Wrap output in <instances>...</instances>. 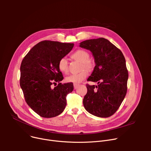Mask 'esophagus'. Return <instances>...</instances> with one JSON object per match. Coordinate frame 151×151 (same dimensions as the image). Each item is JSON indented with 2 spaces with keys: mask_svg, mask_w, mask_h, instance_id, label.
<instances>
[{
  "mask_svg": "<svg viewBox=\"0 0 151 151\" xmlns=\"http://www.w3.org/2000/svg\"><path fill=\"white\" fill-rule=\"evenodd\" d=\"M73 86H74V89H76L77 88H78V86H79V84H74Z\"/></svg>",
  "mask_w": 151,
  "mask_h": 151,
  "instance_id": "34e87169",
  "label": "esophagus"
}]
</instances>
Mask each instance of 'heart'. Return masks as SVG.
<instances>
[{"label":"heart","instance_id":"obj_1","mask_svg":"<svg viewBox=\"0 0 151 151\" xmlns=\"http://www.w3.org/2000/svg\"><path fill=\"white\" fill-rule=\"evenodd\" d=\"M73 59L82 63V68L90 70L92 69L93 65L89 59V54L83 50H80L75 51L72 54ZM58 68L61 72L67 73L68 71V63L67 59L65 58H61L58 62ZM88 76V71L83 70L80 73L77 74H72L66 77L65 80L68 83H73L78 84L81 83Z\"/></svg>","mask_w":151,"mask_h":151}]
</instances>
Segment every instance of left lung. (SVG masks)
Returning <instances> with one entry per match:
<instances>
[{
  "label": "left lung",
  "instance_id": "obj_1",
  "mask_svg": "<svg viewBox=\"0 0 151 151\" xmlns=\"http://www.w3.org/2000/svg\"><path fill=\"white\" fill-rule=\"evenodd\" d=\"M80 47L89 50L96 63L87 84L88 92L83 99L87 111L99 117L112 116L119 108L127 90L128 71L121 51L107 39L87 40Z\"/></svg>",
  "mask_w": 151,
  "mask_h": 151
}]
</instances>
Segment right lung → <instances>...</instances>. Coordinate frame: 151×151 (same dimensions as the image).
<instances>
[{
    "instance_id": "obj_1",
    "label": "right lung",
    "mask_w": 151,
    "mask_h": 151,
    "mask_svg": "<svg viewBox=\"0 0 151 151\" xmlns=\"http://www.w3.org/2000/svg\"><path fill=\"white\" fill-rule=\"evenodd\" d=\"M73 43L45 40L34 46L24 58L20 67V86L27 104L39 116L46 118L61 114L73 83L62 84L59 60L72 50ZM59 82L54 88L52 83Z\"/></svg>"
}]
</instances>
